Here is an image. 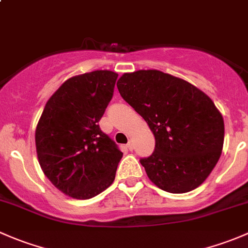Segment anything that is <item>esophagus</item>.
Wrapping results in <instances>:
<instances>
[{
	"mask_svg": "<svg viewBox=\"0 0 248 248\" xmlns=\"http://www.w3.org/2000/svg\"><path fill=\"white\" fill-rule=\"evenodd\" d=\"M127 147H128V149L131 150V151L134 149V142H133V140H132V139L128 140V144H127Z\"/></svg>",
	"mask_w": 248,
	"mask_h": 248,
	"instance_id": "obj_1",
	"label": "esophagus"
}]
</instances>
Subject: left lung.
I'll return each mask as SVG.
<instances>
[{
  "mask_svg": "<svg viewBox=\"0 0 248 248\" xmlns=\"http://www.w3.org/2000/svg\"><path fill=\"white\" fill-rule=\"evenodd\" d=\"M116 85L155 136L154 154L140 159L149 179L169 193L201 186L223 149V117L212 99L191 82L157 69L124 73Z\"/></svg>",
  "mask_w": 248,
  "mask_h": 248,
  "instance_id": "left-lung-1",
  "label": "left lung"
}]
</instances>
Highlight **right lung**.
<instances>
[{"instance_id":"1","label":"right lung","mask_w":248,"mask_h":248,"mask_svg":"<svg viewBox=\"0 0 248 248\" xmlns=\"http://www.w3.org/2000/svg\"><path fill=\"white\" fill-rule=\"evenodd\" d=\"M119 74L93 71L69 78L46 102L36 127L44 175L74 199H90L115 180L122 152L99 128Z\"/></svg>"}]
</instances>
